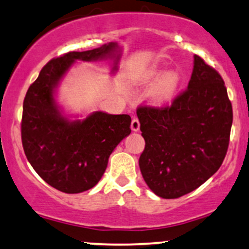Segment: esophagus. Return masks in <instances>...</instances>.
<instances>
[{
	"instance_id": "esophagus-1",
	"label": "esophagus",
	"mask_w": 249,
	"mask_h": 249,
	"mask_svg": "<svg viewBox=\"0 0 249 249\" xmlns=\"http://www.w3.org/2000/svg\"><path fill=\"white\" fill-rule=\"evenodd\" d=\"M140 129V121L137 118H133L131 120V130L134 131H137Z\"/></svg>"
}]
</instances>
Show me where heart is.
Masks as SVG:
<instances>
[{
    "mask_svg": "<svg viewBox=\"0 0 249 249\" xmlns=\"http://www.w3.org/2000/svg\"><path fill=\"white\" fill-rule=\"evenodd\" d=\"M160 74L159 71L149 72L148 78L155 79ZM178 89V77L175 73H168L164 77H162L155 85L153 90L150 93V99L154 105L157 106H164L174 100L176 96Z\"/></svg>",
    "mask_w": 249,
    "mask_h": 249,
    "instance_id": "heart-1",
    "label": "heart"
}]
</instances>
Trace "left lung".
Listing matches in <instances>:
<instances>
[{
	"mask_svg": "<svg viewBox=\"0 0 249 249\" xmlns=\"http://www.w3.org/2000/svg\"><path fill=\"white\" fill-rule=\"evenodd\" d=\"M145 147L140 170L151 191L175 199L194 191L223 164L233 122L221 75L195 55L188 89L163 107L136 110Z\"/></svg>",
	"mask_w": 249,
	"mask_h": 249,
	"instance_id": "8db88e82",
	"label": "left lung"
}]
</instances>
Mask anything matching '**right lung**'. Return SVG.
Instances as JSON below:
<instances>
[{
	"instance_id": "obj_1",
	"label": "right lung",
	"mask_w": 249,
	"mask_h": 249,
	"mask_svg": "<svg viewBox=\"0 0 249 249\" xmlns=\"http://www.w3.org/2000/svg\"><path fill=\"white\" fill-rule=\"evenodd\" d=\"M116 49L118 44L109 43L53 58L25 94L20 135L26 159L49 185L65 194L87 191L98 184L110 154L130 134L131 119L127 114L95 112L83 121L70 122L55 105L54 89L74 60L119 58Z\"/></svg>"
}]
</instances>
